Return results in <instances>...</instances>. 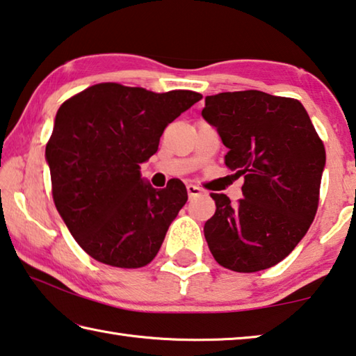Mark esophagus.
Wrapping results in <instances>:
<instances>
[{
  "mask_svg": "<svg viewBox=\"0 0 356 356\" xmlns=\"http://www.w3.org/2000/svg\"><path fill=\"white\" fill-rule=\"evenodd\" d=\"M186 191H188V197H190V200H195V197L201 196L202 193H204V190L201 188V186L193 185V184H188V185H186Z\"/></svg>",
  "mask_w": 356,
  "mask_h": 356,
  "instance_id": "34e87169",
  "label": "esophagus"
}]
</instances>
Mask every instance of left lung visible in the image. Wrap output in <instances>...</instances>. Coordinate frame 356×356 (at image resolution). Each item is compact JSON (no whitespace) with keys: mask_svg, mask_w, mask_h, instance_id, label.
<instances>
[{"mask_svg":"<svg viewBox=\"0 0 356 356\" xmlns=\"http://www.w3.org/2000/svg\"><path fill=\"white\" fill-rule=\"evenodd\" d=\"M202 116L229 149L226 166L245 179L237 204L210 193L216 210L204 225L209 250L221 267L238 273L273 267L314 220L323 143L297 99L262 91L209 95Z\"/></svg>","mask_w":356,"mask_h":356,"instance_id":"1","label":"left lung"}]
</instances>
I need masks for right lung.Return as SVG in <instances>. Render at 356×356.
<instances>
[{
	"label": "right lung",
	"instance_id": "obj_1",
	"mask_svg": "<svg viewBox=\"0 0 356 356\" xmlns=\"http://www.w3.org/2000/svg\"><path fill=\"white\" fill-rule=\"evenodd\" d=\"M201 99L99 83L59 106L45 147L53 201L95 261L140 268L156 256L188 195L179 179L160 191L144 184L140 165L156 152L168 124Z\"/></svg>",
	"mask_w": 356,
	"mask_h": 356
}]
</instances>
